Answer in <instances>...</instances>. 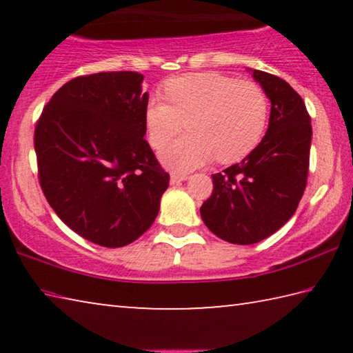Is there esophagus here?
Wrapping results in <instances>:
<instances>
[{
	"label": "esophagus",
	"instance_id": "1",
	"mask_svg": "<svg viewBox=\"0 0 353 353\" xmlns=\"http://www.w3.org/2000/svg\"><path fill=\"white\" fill-rule=\"evenodd\" d=\"M187 179H188L187 174H179V172H172V174H171V183L172 185L181 183L183 181H187Z\"/></svg>",
	"mask_w": 353,
	"mask_h": 353
}]
</instances>
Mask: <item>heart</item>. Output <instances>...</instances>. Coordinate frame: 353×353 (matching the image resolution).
Returning a JSON list of instances; mask_svg holds the SVG:
<instances>
[{
    "label": "heart",
    "instance_id": "obj_1",
    "mask_svg": "<svg viewBox=\"0 0 353 353\" xmlns=\"http://www.w3.org/2000/svg\"><path fill=\"white\" fill-rule=\"evenodd\" d=\"M165 97L149 99L148 139L163 148L187 126L188 135L166 146L160 159L174 171H190L216 157L232 163L252 151L265 134L268 97L252 81L219 73L177 76L165 82Z\"/></svg>",
    "mask_w": 353,
    "mask_h": 353
}]
</instances>
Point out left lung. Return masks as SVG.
Listing matches in <instances>:
<instances>
[{
    "instance_id": "obj_1",
    "label": "left lung",
    "mask_w": 353,
    "mask_h": 353,
    "mask_svg": "<svg viewBox=\"0 0 353 353\" xmlns=\"http://www.w3.org/2000/svg\"><path fill=\"white\" fill-rule=\"evenodd\" d=\"M271 101L270 126L240 163L213 174V193L201 207L205 225L221 240L254 244L277 232L307 187L312 119L288 82L254 70Z\"/></svg>"
}]
</instances>
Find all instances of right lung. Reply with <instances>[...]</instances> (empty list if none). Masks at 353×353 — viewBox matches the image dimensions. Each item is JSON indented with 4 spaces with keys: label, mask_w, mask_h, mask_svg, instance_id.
Instances as JSON below:
<instances>
[{
    "label": "right lung",
    "mask_w": 353,
    "mask_h": 353,
    "mask_svg": "<svg viewBox=\"0 0 353 353\" xmlns=\"http://www.w3.org/2000/svg\"><path fill=\"white\" fill-rule=\"evenodd\" d=\"M143 74L79 76L45 105L34 132L46 201L77 235L123 248L152 225L170 174L146 134Z\"/></svg>",
    "instance_id": "1"
}]
</instances>
